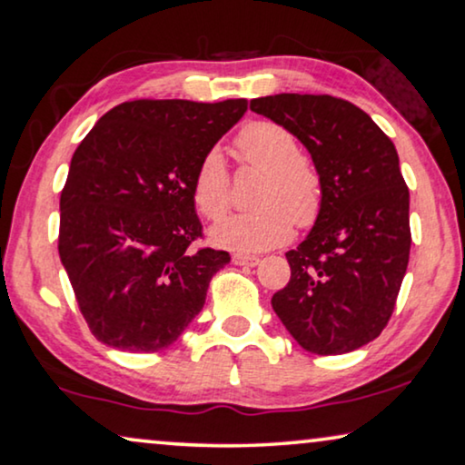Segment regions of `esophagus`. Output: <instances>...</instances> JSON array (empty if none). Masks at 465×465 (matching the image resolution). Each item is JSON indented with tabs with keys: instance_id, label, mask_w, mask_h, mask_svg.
Here are the masks:
<instances>
[{
	"instance_id": "obj_1",
	"label": "esophagus",
	"mask_w": 465,
	"mask_h": 465,
	"mask_svg": "<svg viewBox=\"0 0 465 465\" xmlns=\"http://www.w3.org/2000/svg\"><path fill=\"white\" fill-rule=\"evenodd\" d=\"M232 262L237 266H258L260 264V258L258 256H247V253H234L232 256Z\"/></svg>"
}]
</instances>
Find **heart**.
<instances>
[{
	"instance_id": "1",
	"label": "heart",
	"mask_w": 465,
	"mask_h": 465,
	"mask_svg": "<svg viewBox=\"0 0 465 465\" xmlns=\"http://www.w3.org/2000/svg\"><path fill=\"white\" fill-rule=\"evenodd\" d=\"M243 161L264 171L250 212L231 215L212 231L215 245L234 252H266L283 245L294 224L311 228L323 209V180L302 156L298 137L271 120L245 124L237 135ZM193 199L207 220H222L232 205L231 173L218 148L207 150L196 164Z\"/></svg>"
}]
</instances>
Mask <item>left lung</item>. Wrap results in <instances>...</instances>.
<instances>
[{"instance_id":"1","label":"left lung","mask_w":465,"mask_h":465,"mask_svg":"<svg viewBox=\"0 0 465 465\" xmlns=\"http://www.w3.org/2000/svg\"><path fill=\"white\" fill-rule=\"evenodd\" d=\"M307 145L323 180L313 231L285 253L292 277L272 309L309 353L339 355L391 320L411 253L409 186L396 145L358 105L330 94L252 99Z\"/></svg>"}]
</instances>
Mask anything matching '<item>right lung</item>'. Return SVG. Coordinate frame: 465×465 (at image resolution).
<instances>
[{
  "instance_id": "obj_1",
  "label": "right lung",
  "mask_w": 465,
  "mask_h": 465,
  "mask_svg": "<svg viewBox=\"0 0 465 465\" xmlns=\"http://www.w3.org/2000/svg\"><path fill=\"white\" fill-rule=\"evenodd\" d=\"M245 110V99L124 101L75 148L61 190L59 256L104 345L163 351L201 313L231 256L194 245L205 234L193 177Z\"/></svg>"
}]
</instances>
